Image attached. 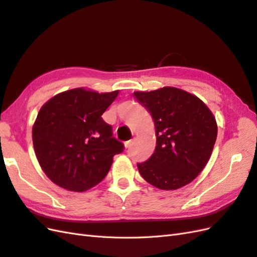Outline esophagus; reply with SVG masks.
<instances>
[{"label":"esophagus","instance_id":"1","mask_svg":"<svg viewBox=\"0 0 257 257\" xmlns=\"http://www.w3.org/2000/svg\"><path fill=\"white\" fill-rule=\"evenodd\" d=\"M134 141H135V139H131V140H129V141H126V142H124L123 144H124V148H129L130 146H131V144H133L134 143Z\"/></svg>","mask_w":257,"mask_h":257}]
</instances>
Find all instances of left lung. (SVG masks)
Instances as JSON below:
<instances>
[{
	"label": "left lung",
	"mask_w": 257,
	"mask_h": 257,
	"mask_svg": "<svg viewBox=\"0 0 257 257\" xmlns=\"http://www.w3.org/2000/svg\"><path fill=\"white\" fill-rule=\"evenodd\" d=\"M152 116L156 147L138 164L143 179L162 190H177L194 180L206 166L217 138L215 116L194 94L174 87L134 92Z\"/></svg>",
	"instance_id": "obj_1"
}]
</instances>
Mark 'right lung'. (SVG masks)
I'll use <instances>...</instances> for the list:
<instances>
[{"instance_id": "add662e5", "label": "right lung", "mask_w": 257, "mask_h": 257, "mask_svg": "<svg viewBox=\"0 0 257 257\" xmlns=\"http://www.w3.org/2000/svg\"><path fill=\"white\" fill-rule=\"evenodd\" d=\"M119 91L98 93L76 88L43 104L32 127L37 160L58 187L84 192L101 182L123 144L111 137L102 114Z\"/></svg>"}]
</instances>
